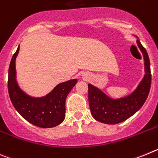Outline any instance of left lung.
<instances>
[{"mask_svg":"<svg viewBox=\"0 0 158 158\" xmlns=\"http://www.w3.org/2000/svg\"><path fill=\"white\" fill-rule=\"evenodd\" d=\"M137 44L143 55L145 74L134 91L126 97L114 99L104 94L98 87L88 84L90 113L100 123L110 125L123 123L136 113L147 98L151 86L150 63L147 52L138 38Z\"/></svg>","mask_w":158,"mask_h":158,"instance_id":"obj_1","label":"left lung"}]
</instances>
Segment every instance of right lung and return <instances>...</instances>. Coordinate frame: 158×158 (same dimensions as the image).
Segmentation results:
<instances>
[{"mask_svg":"<svg viewBox=\"0 0 158 158\" xmlns=\"http://www.w3.org/2000/svg\"><path fill=\"white\" fill-rule=\"evenodd\" d=\"M20 46L13 56L9 68L8 90L15 109L28 123L41 128H52L63 123L65 118V101L69 92L77 83L74 79L59 83L47 95L35 98L24 92L16 79V58Z\"/></svg>","mask_w":158,"mask_h":158,"instance_id":"add662e5","label":"right lung"}]
</instances>
